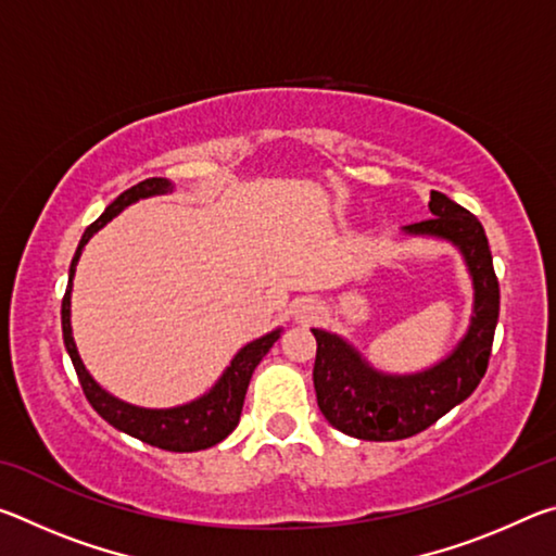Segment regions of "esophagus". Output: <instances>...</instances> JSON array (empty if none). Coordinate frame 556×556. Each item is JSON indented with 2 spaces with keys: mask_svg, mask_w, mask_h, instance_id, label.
Returning a JSON list of instances; mask_svg holds the SVG:
<instances>
[{
  "mask_svg": "<svg viewBox=\"0 0 556 556\" xmlns=\"http://www.w3.org/2000/svg\"><path fill=\"white\" fill-rule=\"evenodd\" d=\"M318 314H321V306H318L316 301H312V299L299 301V304L294 306V316H296V321H301V324H312Z\"/></svg>",
  "mask_w": 556,
  "mask_h": 556,
  "instance_id": "1",
  "label": "esophagus"
}]
</instances>
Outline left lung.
<instances>
[{"instance_id":"left-lung-1","label":"left lung","mask_w":556,"mask_h":556,"mask_svg":"<svg viewBox=\"0 0 556 556\" xmlns=\"http://www.w3.org/2000/svg\"><path fill=\"white\" fill-rule=\"evenodd\" d=\"M429 211L434 218L412 223L404 232L444 238L464 252L476 289L470 328L446 361L417 375L372 370L343 338L312 328L318 409L348 437L397 441L419 434L464 402L488 370L501 312V287L485 230L473 213L439 191H431Z\"/></svg>"}]
</instances>
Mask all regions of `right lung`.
Instances as JSON below:
<instances>
[{
  "label": "right lung",
  "instance_id": "right-lung-1",
  "mask_svg": "<svg viewBox=\"0 0 556 556\" xmlns=\"http://www.w3.org/2000/svg\"><path fill=\"white\" fill-rule=\"evenodd\" d=\"M168 191H172V184H168L166 178H144V181H139L137 186L127 188L125 193H119L117 199L108 205L105 213H102L96 223L88 225V230L83 232L78 250H75V257L71 262L68 289H65L63 304H61V326H63L65 351L71 355L73 368L78 372L80 388L86 392L92 409H96L102 419L110 421L115 429L125 431V434L135 437L139 441H144L149 446L186 454V451H201V448L220 444V441L228 437L235 427H238L244 392H248L252 372H255L262 357L269 353V348L277 343L279 331H271L267 336L257 338V341L244 345L242 351L232 357L230 368L223 372V378L208 394H203L201 400L184 404V407H174V409H142L112 397V394L102 390L100 384L88 375L71 333L73 275H75V265H78L80 260V252L92 238V232H98L102 225L115 218L119 211H125L129 203H135L139 199H149V195L168 193Z\"/></svg>",
  "mask_w": 556,
  "mask_h": 556
}]
</instances>
